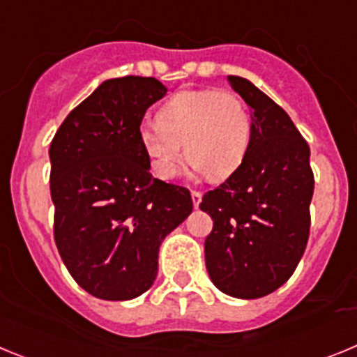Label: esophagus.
<instances>
[{
	"label": "esophagus",
	"instance_id": "1",
	"mask_svg": "<svg viewBox=\"0 0 357 357\" xmlns=\"http://www.w3.org/2000/svg\"><path fill=\"white\" fill-rule=\"evenodd\" d=\"M191 198H193V206L198 207L202 202V193L200 191H191Z\"/></svg>",
	"mask_w": 357,
	"mask_h": 357
}]
</instances>
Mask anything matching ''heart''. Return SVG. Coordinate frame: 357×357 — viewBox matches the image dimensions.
Segmentation results:
<instances>
[{
    "label": "heart",
    "mask_w": 357,
    "mask_h": 357,
    "mask_svg": "<svg viewBox=\"0 0 357 357\" xmlns=\"http://www.w3.org/2000/svg\"><path fill=\"white\" fill-rule=\"evenodd\" d=\"M155 121L157 127L141 132V143L151 172L162 181L181 169L182 142L191 166L214 181L232 175L250 144V112L232 91H181L157 110Z\"/></svg>",
    "instance_id": "b5f03b06"
}]
</instances>
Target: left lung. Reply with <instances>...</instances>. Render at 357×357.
Wrapping results in <instances>:
<instances>
[{
    "label": "left lung",
    "instance_id": "1",
    "mask_svg": "<svg viewBox=\"0 0 357 357\" xmlns=\"http://www.w3.org/2000/svg\"><path fill=\"white\" fill-rule=\"evenodd\" d=\"M227 80L252 107V135L241 166L202 198L214 222L206 266L227 295L259 298L284 284L304 255L314 176L307 143L284 109L247 78Z\"/></svg>",
    "mask_w": 357,
    "mask_h": 357
}]
</instances>
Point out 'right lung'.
I'll use <instances>...</instances> for the list:
<instances>
[{
    "label": "right lung",
    "mask_w": 357,
    "mask_h": 357,
    "mask_svg": "<svg viewBox=\"0 0 357 357\" xmlns=\"http://www.w3.org/2000/svg\"><path fill=\"white\" fill-rule=\"evenodd\" d=\"M166 93L151 77L105 80L69 112L50 146L56 248L96 298L146 291L160 243L193 211L189 189L151 176L141 143L144 112Z\"/></svg>",
    "instance_id": "right-lung-1"
}]
</instances>
